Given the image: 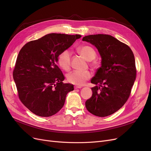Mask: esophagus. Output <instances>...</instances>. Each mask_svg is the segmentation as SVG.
Masks as SVG:
<instances>
[{
  "label": "esophagus",
  "mask_w": 151,
  "mask_h": 151,
  "mask_svg": "<svg viewBox=\"0 0 151 151\" xmlns=\"http://www.w3.org/2000/svg\"><path fill=\"white\" fill-rule=\"evenodd\" d=\"M82 87L81 86H74V88L75 89H80V88H81Z\"/></svg>",
  "instance_id": "obj_1"
}]
</instances>
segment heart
Instances as JSON below:
<instances>
[{"mask_svg":"<svg viewBox=\"0 0 151 151\" xmlns=\"http://www.w3.org/2000/svg\"><path fill=\"white\" fill-rule=\"evenodd\" d=\"M77 51L86 60L91 61L95 58L96 53L95 50L88 45H82L77 48ZM71 53L68 50H63L59 53L57 57V63L62 69L68 70L70 68ZM91 77V74L89 71H72L67 76L68 83L75 85H83Z\"/></svg>","mask_w":151,"mask_h":151,"instance_id":"obj_1","label":"heart"}]
</instances>
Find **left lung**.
Instances as JSON below:
<instances>
[{
    "label": "left lung",
    "instance_id": "8db88e82",
    "mask_svg": "<svg viewBox=\"0 0 151 151\" xmlns=\"http://www.w3.org/2000/svg\"><path fill=\"white\" fill-rule=\"evenodd\" d=\"M83 41L97 48L101 57V66L91 83L93 95L86 107L93 115L107 116L120 109L129 99L136 78L134 53L127 45L108 35L86 36Z\"/></svg>",
    "mask_w": 151,
    "mask_h": 151
}]
</instances>
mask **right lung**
Here are the masks:
<instances>
[{
	"mask_svg": "<svg viewBox=\"0 0 151 151\" xmlns=\"http://www.w3.org/2000/svg\"><path fill=\"white\" fill-rule=\"evenodd\" d=\"M81 37L51 33L25 44L18 54L13 79L18 96L36 115L51 116L62 108L67 94L74 85L65 84V77L57 65L58 55Z\"/></svg>",
	"mask_w": 151,
	"mask_h": 151,
	"instance_id": "add662e5",
	"label": "right lung"
}]
</instances>
